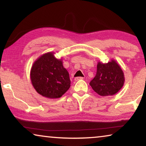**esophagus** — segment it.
I'll use <instances>...</instances> for the list:
<instances>
[{
	"mask_svg": "<svg viewBox=\"0 0 146 146\" xmlns=\"http://www.w3.org/2000/svg\"><path fill=\"white\" fill-rule=\"evenodd\" d=\"M84 79V77H75V81H78L79 80H82Z\"/></svg>",
	"mask_w": 146,
	"mask_h": 146,
	"instance_id": "esophagus-1",
	"label": "esophagus"
}]
</instances>
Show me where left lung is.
<instances>
[{
  "mask_svg": "<svg viewBox=\"0 0 146 146\" xmlns=\"http://www.w3.org/2000/svg\"><path fill=\"white\" fill-rule=\"evenodd\" d=\"M124 82V74L120 64L114 59H111L106 64L98 62L97 73L90 84L98 95L107 97L118 93Z\"/></svg>",
  "mask_w": 146,
  "mask_h": 146,
  "instance_id": "8db88e82",
  "label": "left lung"
}]
</instances>
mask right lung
I'll return each instance as SVG.
<instances>
[{"label": "right lung", "mask_w": 146, "mask_h": 146, "mask_svg": "<svg viewBox=\"0 0 146 146\" xmlns=\"http://www.w3.org/2000/svg\"><path fill=\"white\" fill-rule=\"evenodd\" d=\"M54 52L43 54L34 62L30 79L35 90L48 98L61 97L70 88L71 80L62 59L56 58Z\"/></svg>", "instance_id": "1"}]
</instances>
